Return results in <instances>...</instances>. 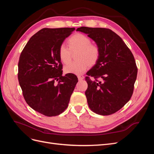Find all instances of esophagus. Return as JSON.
<instances>
[{
    "mask_svg": "<svg viewBox=\"0 0 154 154\" xmlns=\"http://www.w3.org/2000/svg\"><path fill=\"white\" fill-rule=\"evenodd\" d=\"M78 78L79 81H81V80H83V79H84V77L82 76H78Z\"/></svg>",
    "mask_w": 154,
    "mask_h": 154,
    "instance_id": "obj_1",
    "label": "esophagus"
}]
</instances>
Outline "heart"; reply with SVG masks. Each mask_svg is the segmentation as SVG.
I'll list each match as a JSON object with an SVG mask.
<instances>
[{
    "label": "heart",
    "mask_w": 154,
    "mask_h": 154,
    "mask_svg": "<svg viewBox=\"0 0 154 154\" xmlns=\"http://www.w3.org/2000/svg\"><path fill=\"white\" fill-rule=\"evenodd\" d=\"M69 48L65 45H60L58 51L59 58L63 63H68L71 60L72 54L77 53L76 62L69 63L64 67L65 72L80 75L88 67L94 66L100 56L99 48L92 44L91 40L85 35L78 33L67 40Z\"/></svg>",
    "instance_id": "heart-1"
}]
</instances>
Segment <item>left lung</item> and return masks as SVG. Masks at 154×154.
<instances>
[{"mask_svg": "<svg viewBox=\"0 0 154 154\" xmlns=\"http://www.w3.org/2000/svg\"><path fill=\"white\" fill-rule=\"evenodd\" d=\"M76 31L87 34L100 51L98 61L87 72L94 80L85 78L88 106L97 114H112L122 109L133 94L137 74L134 56L122 38L109 29L81 27Z\"/></svg>", "mask_w": 154, "mask_h": 154, "instance_id": "left-lung-1", "label": "left lung"}]
</instances>
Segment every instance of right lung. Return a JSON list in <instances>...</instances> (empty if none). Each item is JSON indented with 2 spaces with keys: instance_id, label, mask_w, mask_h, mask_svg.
Here are the masks:
<instances>
[{
  "instance_id": "add662e5",
  "label": "right lung",
  "mask_w": 154,
  "mask_h": 154,
  "mask_svg": "<svg viewBox=\"0 0 154 154\" xmlns=\"http://www.w3.org/2000/svg\"><path fill=\"white\" fill-rule=\"evenodd\" d=\"M74 30V27L42 29L31 36L20 56L18 79L26 103L49 117L67 109L78 81L72 74L62 76L58 55L60 45Z\"/></svg>"
}]
</instances>
